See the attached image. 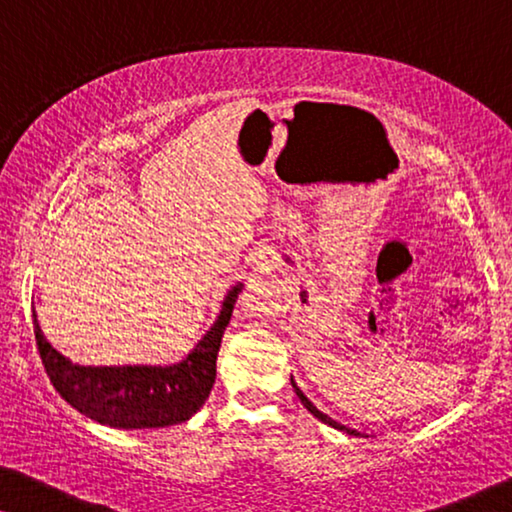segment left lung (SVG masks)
Instances as JSON below:
<instances>
[{
    "mask_svg": "<svg viewBox=\"0 0 512 512\" xmlns=\"http://www.w3.org/2000/svg\"><path fill=\"white\" fill-rule=\"evenodd\" d=\"M291 387H293V391H296V396L300 398V403L305 405L307 410L312 412L314 417L319 419V422H324V424H328V426H333V429H338V431H345V433H349V436H366V433H361V431H356V429H349V426H345V424H340V422H335V419H331L326 415V412H321V410H317V405H314L310 398H307L303 391H300V387L296 384V380H293L291 377Z\"/></svg>",
    "mask_w": 512,
    "mask_h": 512,
    "instance_id": "left-lung-1",
    "label": "left lung"
}]
</instances>
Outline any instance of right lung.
<instances>
[{
	"label": "right lung",
	"mask_w": 512,
	"mask_h": 512,
	"mask_svg": "<svg viewBox=\"0 0 512 512\" xmlns=\"http://www.w3.org/2000/svg\"><path fill=\"white\" fill-rule=\"evenodd\" d=\"M242 286H230L209 331L184 359L170 366H81L44 338L37 314H32L46 375L72 408L111 429H160L188 422L214 387L216 356Z\"/></svg>",
	"instance_id": "add662e5"
}]
</instances>
